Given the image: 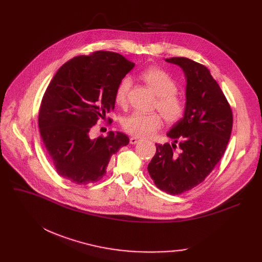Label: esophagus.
I'll list each match as a JSON object with an SVG mask.
<instances>
[{
	"instance_id": "1",
	"label": "esophagus",
	"mask_w": 262,
	"mask_h": 262,
	"mask_svg": "<svg viewBox=\"0 0 262 262\" xmlns=\"http://www.w3.org/2000/svg\"><path fill=\"white\" fill-rule=\"evenodd\" d=\"M129 142H130V144L138 143L139 142V138H138V137H132V138L129 139Z\"/></svg>"
}]
</instances>
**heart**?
I'll use <instances>...</instances> for the list:
<instances>
[{"instance_id": "1", "label": "heart", "mask_w": 262, "mask_h": 262, "mask_svg": "<svg viewBox=\"0 0 262 262\" xmlns=\"http://www.w3.org/2000/svg\"><path fill=\"white\" fill-rule=\"evenodd\" d=\"M141 78L157 95L155 108L158 109L168 123L181 121L186 112L184 100L177 94V85L172 76L157 67H150L141 73ZM132 81L124 77L116 88L114 100L118 107L125 108L128 103V92ZM162 125L161 116L158 113H134L122 122L123 129L138 138H146L154 135Z\"/></svg>"}]
</instances>
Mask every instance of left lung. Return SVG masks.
Instances as JSON below:
<instances>
[{"mask_svg":"<svg viewBox=\"0 0 262 262\" xmlns=\"http://www.w3.org/2000/svg\"><path fill=\"white\" fill-rule=\"evenodd\" d=\"M166 60L180 66L185 72L186 112L167 134L174 143L156 144V154L147 171L160 190L177 195L203 183L221 160L230 138L232 112L204 64L186 57Z\"/></svg>","mask_w":262,"mask_h":262,"instance_id":"left-lung-1","label":"left lung"}]
</instances>
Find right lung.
<instances>
[{"instance_id": "1", "label": "right lung", "mask_w": 262, "mask_h": 262, "mask_svg": "<svg viewBox=\"0 0 262 262\" xmlns=\"http://www.w3.org/2000/svg\"><path fill=\"white\" fill-rule=\"evenodd\" d=\"M134 66L118 53L96 51L67 61L52 78L38 125L55 169L66 180L76 185L99 182L112 156L128 144V137L119 132L95 139L89 134L115 109L116 88Z\"/></svg>"}]
</instances>
